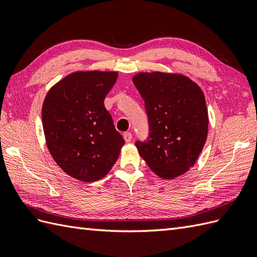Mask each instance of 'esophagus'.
Listing matches in <instances>:
<instances>
[{"label": "esophagus", "mask_w": 257, "mask_h": 257, "mask_svg": "<svg viewBox=\"0 0 257 257\" xmlns=\"http://www.w3.org/2000/svg\"><path fill=\"white\" fill-rule=\"evenodd\" d=\"M123 139L127 143H129L131 141V139H133V135H131V133H124L123 134Z\"/></svg>", "instance_id": "esophagus-1"}]
</instances>
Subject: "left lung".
Returning <instances> with one entry per match:
<instances>
[{
  "label": "left lung",
  "instance_id": "1",
  "mask_svg": "<svg viewBox=\"0 0 257 257\" xmlns=\"http://www.w3.org/2000/svg\"><path fill=\"white\" fill-rule=\"evenodd\" d=\"M134 83L149 120L147 140L136 141L140 156L161 178L185 174L207 138L208 114L202 90L186 76L160 71L140 72Z\"/></svg>",
  "mask_w": 257,
  "mask_h": 257
}]
</instances>
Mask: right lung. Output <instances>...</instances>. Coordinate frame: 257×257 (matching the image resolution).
<instances>
[{
    "mask_svg": "<svg viewBox=\"0 0 257 257\" xmlns=\"http://www.w3.org/2000/svg\"><path fill=\"white\" fill-rule=\"evenodd\" d=\"M116 71H78L49 92L42 124L50 153L64 172L84 182L103 178L124 144L104 98L117 80Z\"/></svg>",
    "mask_w": 257,
    "mask_h": 257,
    "instance_id": "1",
    "label": "right lung"
}]
</instances>
